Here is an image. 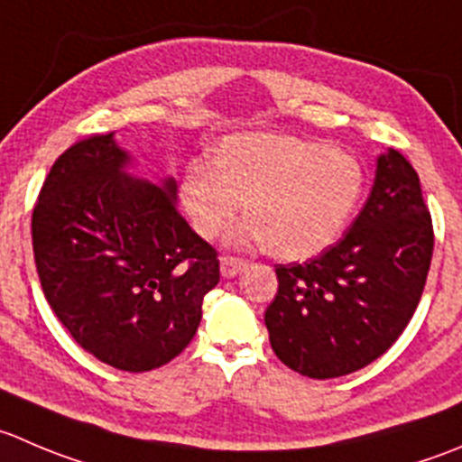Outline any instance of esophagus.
Here are the masks:
<instances>
[{
	"mask_svg": "<svg viewBox=\"0 0 462 462\" xmlns=\"http://www.w3.org/2000/svg\"><path fill=\"white\" fill-rule=\"evenodd\" d=\"M245 268V262L244 259H239V257H221V275L223 277H235V275H239L241 271H244Z\"/></svg>",
	"mask_w": 462,
	"mask_h": 462,
	"instance_id": "1",
	"label": "esophagus"
}]
</instances>
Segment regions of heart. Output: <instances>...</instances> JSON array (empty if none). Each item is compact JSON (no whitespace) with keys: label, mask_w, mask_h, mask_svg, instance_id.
I'll list each match as a JSON object with an SVG mask.
<instances>
[{"label":"heart","mask_w":462,"mask_h":462,"mask_svg":"<svg viewBox=\"0 0 462 462\" xmlns=\"http://www.w3.org/2000/svg\"><path fill=\"white\" fill-rule=\"evenodd\" d=\"M365 171L343 149L286 133H241L191 162L180 178V203L203 239H214L245 205L235 244H266L286 262L316 257L352 221Z\"/></svg>","instance_id":"obj_1"}]
</instances>
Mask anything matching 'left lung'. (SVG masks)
<instances>
[{"label": "left lung", "instance_id": "1", "mask_svg": "<svg viewBox=\"0 0 462 462\" xmlns=\"http://www.w3.org/2000/svg\"><path fill=\"white\" fill-rule=\"evenodd\" d=\"M431 254V214L418 173L388 149L350 232L309 262L275 268L280 286L263 322L277 359L311 379L373 364L413 318Z\"/></svg>", "mask_w": 462, "mask_h": 462}]
</instances>
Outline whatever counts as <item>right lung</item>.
Here are the masks:
<instances>
[{
	"mask_svg": "<svg viewBox=\"0 0 462 462\" xmlns=\"http://www.w3.org/2000/svg\"><path fill=\"white\" fill-rule=\"evenodd\" d=\"M131 164L115 133L76 142L40 189L31 235L44 298L71 338L146 373L194 338L218 259L178 212L176 180H140Z\"/></svg>",
	"mask_w": 462,
	"mask_h": 462,
	"instance_id": "1",
	"label": "right lung"
}]
</instances>
